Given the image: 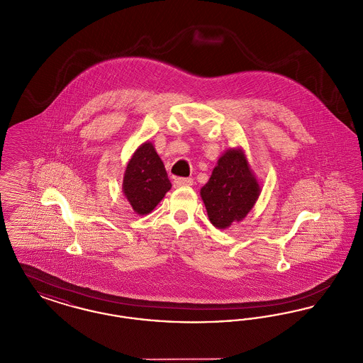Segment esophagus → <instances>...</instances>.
<instances>
[{
	"label": "esophagus",
	"mask_w": 363,
	"mask_h": 363,
	"mask_svg": "<svg viewBox=\"0 0 363 363\" xmlns=\"http://www.w3.org/2000/svg\"><path fill=\"white\" fill-rule=\"evenodd\" d=\"M174 188H181V186H190L193 185V179L191 178H174L173 181Z\"/></svg>",
	"instance_id": "esophagus-1"
}]
</instances>
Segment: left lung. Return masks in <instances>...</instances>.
I'll return each mask as SVG.
<instances>
[{
    "label": "left lung",
    "instance_id": "obj_1",
    "mask_svg": "<svg viewBox=\"0 0 363 363\" xmlns=\"http://www.w3.org/2000/svg\"><path fill=\"white\" fill-rule=\"evenodd\" d=\"M261 186L241 147L219 157L211 178L200 190L209 222L225 230L242 222L259 200Z\"/></svg>",
    "mask_w": 363,
    "mask_h": 363
}]
</instances>
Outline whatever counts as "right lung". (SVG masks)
<instances>
[{"label": "right lung", "mask_w": 363, "mask_h": 363, "mask_svg": "<svg viewBox=\"0 0 363 363\" xmlns=\"http://www.w3.org/2000/svg\"><path fill=\"white\" fill-rule=\"evenodd\" d=\"M172 189L164 164L151 141L138 145L130 156L122 181V193L138 215H148Z\"/></svg>", "instance_id": "right-lung-1"}]
</instances>
